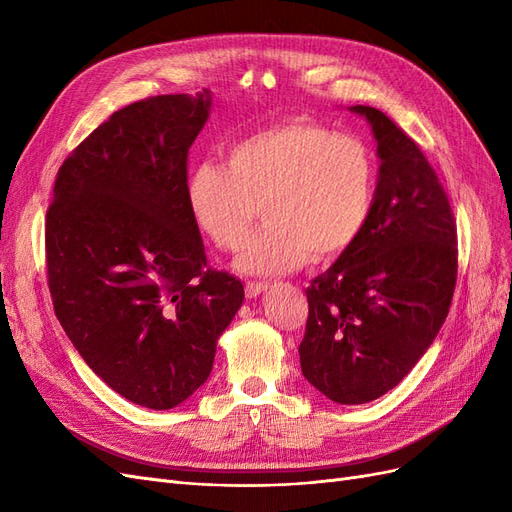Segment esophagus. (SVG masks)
<instances>
[{"mask_svg": "<svg viewBox=\"0 0 512 512\" xmlns=\"http://www.w3.org/2000/svg\"><path fill=\"white\" fill-rule=\"evenodd\" d=\"M265 290H267V286L260 284V282H247V284H245V294H247V297H250V299L260 297V294L265 292Z\"/></svg>", "mask_w": 512, "mask_h": 512, "instance_id": "obj_1", "label": "esophagus"}]
</instances>
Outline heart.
<instances>
[{"instance_id":"obj_1","label":"heart","mask_w":512,"mask_h":512,"mask_svg":"<svg viewBox=\"0 0 512 512\" xmlns=\"http://www.w3.org/2000/svg\"><path fill=\"white\" fill-rule=\"evenodd\" d=\"M376 192V160L359 136L290 119L247 134L224 164H198L185 183L198 230L237 250L262 209L267 224L241 250L237 269L273 277L344 254L361 235Z\"/></svg>"}]
</instances>
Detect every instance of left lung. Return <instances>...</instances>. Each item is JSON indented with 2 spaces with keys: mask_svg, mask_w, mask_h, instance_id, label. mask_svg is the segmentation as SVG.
<instances>
[{
  "mask_svg": "<svg viewBox=\"0 0 512 512\" xmlns=\"http://www.w3.org/2000/svg\"><path fill=\"white\" fill-rule=\"evenodd\" d=\"M365 117L380 160L361 235L305 290L299 346L305 380L335 404L382 397L433 344L457 280V232L448 198L410 136L374 106Z\"/></svg>",
  "mask_w": 512,
  "mask_h": 512,
  "instance_id": "obj_1",
  "label": "left lung"
}]
</instances>
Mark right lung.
<instances>
[{
    "mask_svg": "<svg viewBox=\"0 0 512 512\" xmlns=\"http://www.w3.org/2000/svg\"><path fill=\"white\" fill-rule=\"evenodd\" d=\"M211 91L113 113L61 164L46 213L55 314L83 361L136 406L170 410L213 369L243 284L207 269L185 198Z\"/></svg>",
    "mask_w": 512,
    "mask_h": 512,
    "instance_id": "add662e5",
    "label": "right lung"
}]
</instances>
